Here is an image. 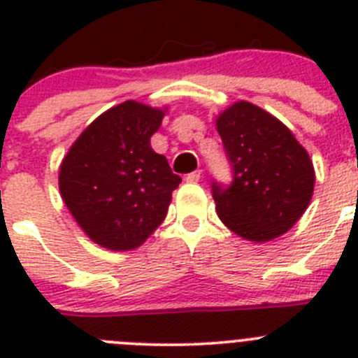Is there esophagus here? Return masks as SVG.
I'll return each instance as SVG.
<instances>
[{"label":"esophagus","instance_id":"34e87169","mask_svg":"<svg viewBox=\"0 0 358 358\" xmlns=\"http://www.w3.org/2000/svg\"><path fill=\"white\" fill-rule=\"evenodd\" d=\"M201 177H202L201 170H195V172H192L186 176V182H199L201 181Z\"/></svg>","mask_w":358,"mask_h":358}]
</instances>
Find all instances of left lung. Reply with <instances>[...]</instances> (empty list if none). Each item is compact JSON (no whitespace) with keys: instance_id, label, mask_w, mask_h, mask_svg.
<instances>
[{"instance_id":"obj_1","label":"left lung","mask_w":358,"mask_h":358,"mask_svg":"<svg viewBox=\"0 0 358 358\" xmlns=\"http://www.w3.org/2000/svg\"><path fill=\"white\" fill-rule=\"evenodd\" d=\"M215 125L235 170L229 188L213 185L218 218L249 242L285 235L314 195L315 170L306 148L285 123L245 100L218 113Z\"/></svg>"}]
</instances>
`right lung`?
Here are the masks:
<instances>
[{
	"instance_id": "add662e5",
	"label": "right lung",
	"mask_w": 358,
	"mask_h": 358,
	"mask_svg": "<svg viewBox=\"0 0 358 358\" xmlns=\"http://www.w3.org/2000/svg\"><path fill=\"white\" fill-rule=\"evenodd\" d=\"M166 110L125 100L94 118L62 159V201L100 248H140L169 213L181 177L150 145Z\"/></svg>"
}]
</instances>
